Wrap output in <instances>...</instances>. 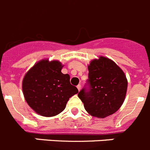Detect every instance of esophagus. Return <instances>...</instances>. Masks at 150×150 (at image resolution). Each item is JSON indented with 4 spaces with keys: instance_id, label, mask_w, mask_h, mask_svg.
Masks as SVG:
<instances>
[{
    "instance_id": "34e87169",
    "label": "esophagus",
    "mask_w": 150,
    "mask_h": 150,
    "mask_svg": "<svg viewBox=\"0 0 150 150\" xmlns=\"http://www.w3.org/2000/svg\"><path fill=\"white\" fill-rule=\"evenodd\" d=\"M77 88H78L79 91H81V84H79V85L77 86Z\"/></svg>"
}]
</instances>
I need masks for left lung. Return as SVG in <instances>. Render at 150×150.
I'll return each mask as SVG.
<instances>
[{
    "mask_svg": "<svg viewBox=\"0 0 150 150\" xmlns=\"http://www.w3.org/2000/svg\"><path fill=\"white\" fill-rule=\"evenodd\" d=\"M88 91L78 94L91 115L103 118L120 109L125 99L127 80L124 71L112 59L105 57L91 61L88 65Z\"/></svg>",
    "mask_w": 150,
    "mask_h": 150,
    "instance_id": "8db88e82",
    "label": "left lung"
}]
</instances>
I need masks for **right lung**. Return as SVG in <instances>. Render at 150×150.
Segmentation results:
<instances>
[{"instance_id": "add662e5", "label": "right lung", "mask_w": 150, "mask_h": 150, "mask_svg": "<svg viewBox=\"0 0 150 150\" xmlns=\"http://www.w3.org/2000/svg\"><path fill=\"white\" fill-rule=\"evenodd\" d=\"M58 60L41 59L25 75L23 92L28 106L40 115L55 116L65 109L69 98L78 93L70 84V77L62 74Z\"/></svg>"}]
</instances>
